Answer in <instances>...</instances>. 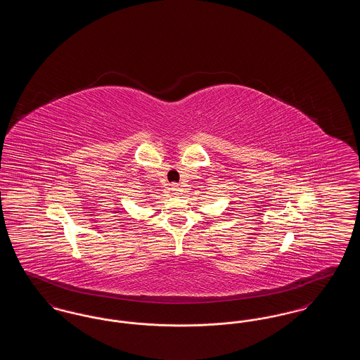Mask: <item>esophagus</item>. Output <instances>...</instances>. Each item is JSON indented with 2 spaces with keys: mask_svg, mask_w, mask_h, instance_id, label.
I'll use <instances>...</instances> for the list:
<instances>
[{
  "mask_svg": "<svg viewBox=\"0 0 360 360\" xmlns=\"http://www.w3.org/2000/svg\"><path fill=\"white\" fill-rule=\"evenodd\" d=\"M172 190L174 194H179V186L176 184H172Z\"/></svg>",
  "mask_w": 360,
  "mask_h": 360,
  "instance_id": "obj_1",
  "label": "esophagus"
}]
</instances>
